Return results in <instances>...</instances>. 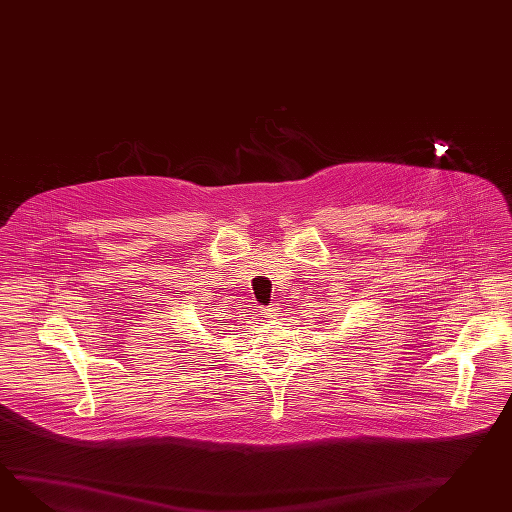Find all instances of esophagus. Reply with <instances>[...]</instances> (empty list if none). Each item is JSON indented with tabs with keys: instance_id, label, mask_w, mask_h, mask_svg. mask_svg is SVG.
Listing matches in <instances>:
<instances>
[{
	"instance_id": "1",
	"label": "esophagus",
	"mask_w": 512,
	"mask_h": 512,
	"mask_svg": "<svg viewBox=\"0 0 512 512\" xmlns=\"http://www.w3.org/2000/svg\"><path fill=\"white\" fill-rule=\"evenodd\" d=\"M280 312V308H278V304H273V306H269V308H265L262 314L267 317V319H276V315Z\"/></svg>"
}]
</instances>
